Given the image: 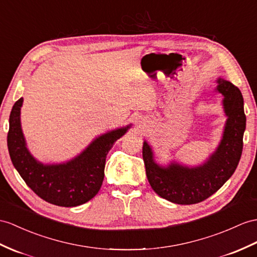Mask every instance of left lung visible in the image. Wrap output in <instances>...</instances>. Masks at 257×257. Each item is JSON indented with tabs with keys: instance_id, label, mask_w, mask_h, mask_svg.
Masks as SVG:
<instances>
[{
	"instance_id": "1",
	"label": "left lung",
	"mask_w": 257,
	"mask_h": 257,
	"mask_svg": "<svg viewBox=\"0 0 257 257\" xmlns=\"http://www.w3.org/2000/svg\"><path fill=\"white\" fill-rule=\"evenodd\" d=\"M218 84L217 89L224 96L228 120L220 145L204 166L190 169L172 164L160 168L154 162L148 144L144 143L143 159L148 182L160 197L169 202L191 205L205 201L227 182L239 164L246 124L243 97L230 81L219 78Z\"/></svg>"
}]
</instances>
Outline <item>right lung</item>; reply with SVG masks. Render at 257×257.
Segmentation results:
<instances>
[{
	"mask_svg": "<svg viewBox=\"0 0 257 257\" xmlns=\"http://www.w3.org/2000/svg\"><path fill=\"white\" fill-rule=\"evenodd\" d=\"M22 104L23 98L17 100L11 112L8 147L12 162L25 183L43 201L62 207H75L90 201L101 187L108 152L128 126L100 136L67 164L43 166L26 148L21 128Z\"/></svg>",
	"mask_w": 257,
	"mask_h": 257,
	"instance_id": "obj_1",
	"label": "right lung"
}]
</instances>
